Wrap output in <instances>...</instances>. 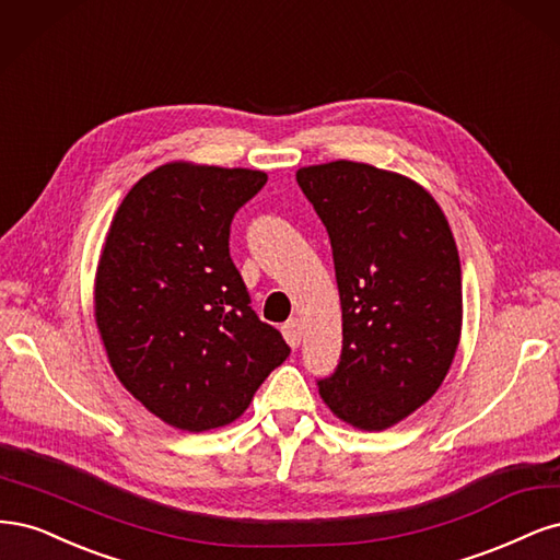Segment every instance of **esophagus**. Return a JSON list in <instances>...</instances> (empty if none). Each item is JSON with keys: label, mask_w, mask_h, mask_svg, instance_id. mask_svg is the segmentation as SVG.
Instances as JSON below:
<instances>
[{"label": "esophagus", "mask_w": 560, "mask_h": 560, "mask_svg": "<svg viewBox=\"0 0 560 560\" xmlns=\"http://www.w3.org/2000/svg\"><path fill=\"white\" fill-rule=\"evenodd\" d=\"M281 332H283V337H285L288 345H291L293 349H298V347H300V341H302V326H300V320H298V318L285 320L283 326H281Z\"/></svg>", "instance_id": "34e87169"}]
</instances>
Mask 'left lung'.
Wrapping results in <instances>:
<instances>
[{"label":"left lung","mask_w":560,"mask_h":560,"mask_svg":"<svg viewBox=\"0 0 560 560\" xmlns=\"http://www.w3.org/2000/svg\"><path fill=\"white\" fill-rule=\"evenodd\" d=\"M298 186L328 230L341 302V355L318 393L349 425L386 430L435 395L456 355L454 234L423 186L365 162L302 167Z\"/></svg>","instance_id":"obj_1"}]
</instances>
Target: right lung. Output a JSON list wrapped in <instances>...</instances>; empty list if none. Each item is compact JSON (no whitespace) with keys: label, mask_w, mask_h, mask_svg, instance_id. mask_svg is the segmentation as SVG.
Segmentation results:
<instances>
[{"label":"right lung","mask_w":560,"mask_h":560,"mask_svg":"<svg viewBox=\"0 0 560 560\" xmlns=\"http://www.w3.org/2000/svg\"><path fill=\"white\" fill-rule=\"evenodd\" d=\"M258 170L170 162L120 202L100 256L95 320L109 363L160 421L202 432L240 419L291 353L250 310L230 223Z\"/></svg>","instance_id":"obj_1"}]
</instances>
